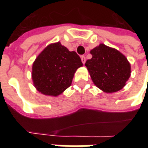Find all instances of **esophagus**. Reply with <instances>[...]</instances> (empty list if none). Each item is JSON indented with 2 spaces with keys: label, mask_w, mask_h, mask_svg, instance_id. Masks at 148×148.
<instances>
[{
  "label": "esophagus",
  "mask_w": 148,
  "mask_h": 148,
  "mask_svg": "<svg viewBox=\"0 0 148 148\" xmlns=\"http://www.w3.org/2000/svg\"><path fill=\"white\" fill-rule=\"evenodd\" d=\"M81 61H82V63H83L84 64H85V61H86L85 57H84V56H81Z\"/></svg>",
  "instance_id": "esophagus-1"
}]
</instances>
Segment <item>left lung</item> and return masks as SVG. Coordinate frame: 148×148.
<instances>
[{
	"label": "left lung",
	"mask_w": 148,
	"mask_h": 148,
	"mask_svg": "<svg viewBox=\"0 0 148 148\" xmlns=\"http://www.w3.org/2000/svg\"><path fill=\"white\" fill-rule=\"evenodd\" d=\"M92 58L85 63L93 83L105 93L121 90L131 77L127 58L115 48L100 44L90 51Z\"/></svg>",
	"instance_id": "8db88e82"
}]
</instances>
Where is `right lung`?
<instances>
[{"label": "right lung", "instance_id": "add662e5", "mask_svg": "<svg viewBox=\"0 0 148 148\" xmlns=\"http://www.w3.org/2000/svg\"><path fill=\"white\" fill-rule=\"evenodd\" d=\"M82 66L75 51H70L60 42L51 44L34 61V86L42 95L57 97L71 85L75 72Z\"/></svg>", "mask_w": 148, "mask_h": 148}]
</instances>
